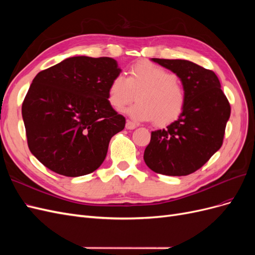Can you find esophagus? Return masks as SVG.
Wrapping results in <instances>:
<instances>
[{
	"instance_id": "esophagus-1",
	"label": "esophagus",
	"mask_w": 255,
	"mask_h": 255,
	"mask_svg": "<svg viewBox=\"0 0 255 255\" xmlns=\"http://www.w3.org/2000/svg\"><path fill=\"white\" fill-rule=\"evenodd\" d=\"M126 128H127L128 129H134V128H137V125H136V123L132 122V121L128 120V121H127V125H126Z\"/></svg>"
}]
</instances>
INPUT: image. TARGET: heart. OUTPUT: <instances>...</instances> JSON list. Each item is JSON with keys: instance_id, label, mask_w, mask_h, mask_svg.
<instances>
[{"instance_id": "1", "label": "heart", "mask_w": 255, "mask_h": 255, "mask_svg": "<svg viewBox=\"0 0 255 255\" xmlns=\"http://www.w3.org/2000/svg\"><path fill=\"white\" fill-rule=\"evenodd\" d=\"M127 111L135 121H153L156 126L170 125L182 115L186 94L177 76L167 69L149 61H141L129 69L128 78L122 73L110 83L107 99L116 111L133 102Z\"/></svg>"}]
</instances>
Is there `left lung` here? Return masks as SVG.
<instances>
[{
  "mask_svg": "<svg viewBox=\"0 0 255 255\" xmlns=\"http://www.w3.org/2000/svg\"><path fill=\"white\" fill-rule=\"evenodd\" d=\"M152 60L179 76L186 102L179 119L151 133L144 163L156 173L188 175L220 149L231 106L212 70L185 59Z\"/></svg>",
  "mask_w": 255,
  "mask_h": 255,
  "instance_id": "8db88e82",
  "label": "left lung"
}]
</instances>
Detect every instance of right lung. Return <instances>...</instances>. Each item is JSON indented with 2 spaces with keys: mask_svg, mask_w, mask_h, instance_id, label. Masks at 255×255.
<instances>
[{
  "mask_svg": "<svg viewBox=\"0 0 255 255\" xmlns=\"http://www.w3.org/2000/svg\"><path fill=\"white\" fill-rule=\"evenodd\" d=\"M121 69L111 57L74 56L38 73L22 104L27 144L50 170L65 176L94 172L126 118L107 99Z\"/></svg>",
  "mask_w": 255,
  "mask_h": 255,
  "instance_id": "obj_1",
  "label": "right lung"
}]
</instances>
